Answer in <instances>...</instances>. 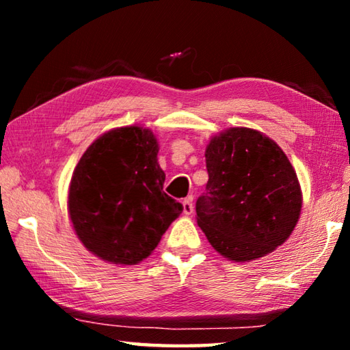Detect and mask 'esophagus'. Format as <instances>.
I'll return each mask as SVG.
<instances>
[{
  "label": "esophagus",
  "mask_w": 350,
  "mask_h": 350,
  "mask_svg": "<svg viewBox=\"0 0 350 350\" xmlns=\"http://www.w3.org/2000/svg\"><path fill=\"white\" fill-rule=\"evenodd\" d=\"M182 206H183V215L189 216L193 213V198H187L185 200L182 202Z\"/></svg>",
  "instance_id": "obj_1"
}]
</instances>
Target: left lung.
<instances>
[{
	"label": "left lung",
	"instance_id": "1",
	"mask_svg": "<svg viewBox=\"0 0 350 350\" xmlns=\"http://www.w3.org/2000/svg\"><path fill=\"white\" fill-rule=\"evenodd\" d=\"M208 182L196 202L198 225L234 262L262 258L288 239L303 193L276 142L252 128H230L205 150Z\"/></svg>",
	"mask_w": 350,
	"mask_h": 350
}]
</instances>
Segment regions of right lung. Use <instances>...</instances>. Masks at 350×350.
Masks as SVG:
<instances>
[{"mask_svg":"<svg viewBox=\"0 0 350 350\" xmlns=\"http://www.w3.org/2000/svg\"><path fill=\"white\" fill-rule=\"evenodd\" d=\"M159 144L140 126L94 140L74 170L68 211L75 234L106 262L135 265L150 256L183 206L163 191Z\"/></svg>","mask_w":350,"mask_h":350,"instance_id":"obj_1","label":"right lung"}]
</instances>
